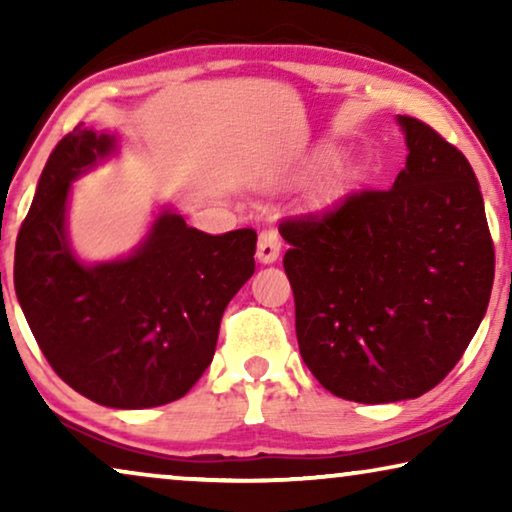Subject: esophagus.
<instances>
[{"mask_svg":"<svg viewBox=\"0 0 512 512\" xmlns=\"http://www.w3.org/2000/svg\"><path fill=\"white\" fill-rule=\"evenodd\" d=\"M279 251H282V237L272 226L263 228L261 235H258V261L261 263H275L279 258Z\"/></svg>","mask_w":512,"mask_h":512,"instance_id":"esophagus-1","label":"esophagus"}]
</instances>
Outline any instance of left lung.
Instances as JSON below:
<instances>
[{"label": "left lung", "instance_id": "left-lung-1", "mask_svg": "<svg viewBox=\"0 0 512 512\" xmlns=\"http://www.w3.org/2000/svg\"><path fill=\"white\" fill-rule=\"evenodd\" d=\"M398 123L410 153L394 186L279 223L300 356L321 387L356 403L405 401L443 382L494 284L471 163L419 118Z\"/></svg>", "mask_w": 512, "mask_h": 512}]
</instances>
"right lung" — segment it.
<instances>
[{
  "instance_id": "right-lung-1",
  "label": "right lung",
  "mask_w": 512,
  "mask_h": 512,
  "mask_svg": "<svg viewBox=\"0 0 512 512\" xmlns=\"http://www.w3.org/2000/svg\"><path fill=\"white\" fill-rule=\"evenodd\" d=\"M111 149L114 137L83 123L60 139L20 226L13 284L60 380L139 410L188 394L212 363L223 310L254 275L256 230L207 235L163 212L130 258L79 263L65 233L69 184Z\"/></svg>"
}]
</instances>
